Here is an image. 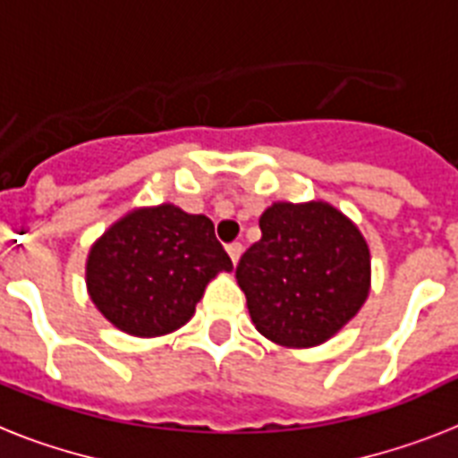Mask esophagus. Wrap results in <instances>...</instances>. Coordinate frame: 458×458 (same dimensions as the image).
<instances>
[{"instance_id": "34e87169", "label": "esophagus", "mask_w": 458, "mask_h": 458, "mask_svg": "<svg viewBox=\"0 0 458 458\" xmlns=\"http://www.w3.org/2000/svg\"><path fill=\"white\" fill-rule=\"evenodd\" d=\"M228 256H230V261L233 263H237L240 261V256H242V244L240 242H233V244H228Z\"/></svg>"}]
</instances>
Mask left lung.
Segmentation results:
<instances>
[{"label": "left lung", "instance_id": "8db88e82", "mask_svg": "<svg viewBox=\"0 0 458 458\" xmlns=\"http://www.w3.org/2000/svg\"><path fill=\"white\" fill-rule=\"evenodd\" d=\"M237 263L251 322L273 344L313 348L338 334L371 289L369 244L334 204L273 202Z\"/></svg>", "mask_w": 458, "mask_h": 458}]
</instances>
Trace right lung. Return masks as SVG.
Returning a JSON list of instances; mask_svg holds the SVG:
<instances>
[{"label": "right lung", "instance_id": "obj_1", "mask_svg": "<svg viewBox=\"0 0 458 458\" xmlns=\"http://www.w3.org/2000/svg\"><path fill=\"white\" fill-rule=\"evenodd\" d=\"M230 270L211 218L166 202L131 209L91 244L87 292L120 332L155 338L181 329L207 284Z\"/></svg>", "mask_w": 458, "mask_h": 458}]
</instances>
